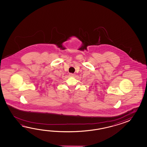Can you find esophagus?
<instances>
[{
  "instance_id": "34e87169",
  "label": "esophagus",
  "mask_w": 147,
  "mask_h": 147,
  "mask_svg": "<svg viewBox=\"0 0 147 147\" xmlns=\"http://www.w3.org/2000/svg\"><path fill=\"white\" fill-rule=\"evenodd\" d=\"M69 76H70V77H75V74L70 73V74H69Z\"/></svg>"
}]
</instances>
